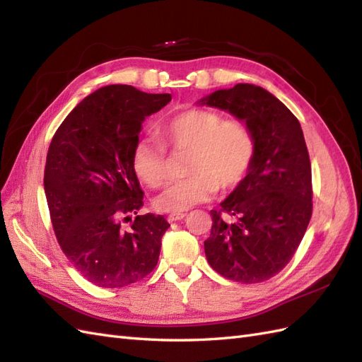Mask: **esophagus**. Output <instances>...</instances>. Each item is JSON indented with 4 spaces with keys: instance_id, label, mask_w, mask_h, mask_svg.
Masks as SVG:
<instances>
[{
    "instance_id": "1",
    "label": "esophagus",
    "mask_w": 362,
    "mask_h": 362,
    "mask_svg": "<svg viewBox=\"0 0 362 362\" xmlns=\"http://www.w3.org/2000/svg\"><path fill=\"white\" fill-rule=\"evenodd\" d=\"M187 216V213H171L168 214V221L169 222H174V221H180Z\"/></svg>"
}]
</instances>
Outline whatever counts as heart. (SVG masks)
<instances>
[{"mask_svg":"<svg viewBox=\"0 0 362 362\" xmlns=\"http://www.w3.org/2000/svg\"><path fill=\"white\" fill-rule=\"evenodd\" d=\"M161 140L173 153L189 152L185 180L160 194L153 206L182 213L209 201L221 191L232 189L249 174L257 152V138L243 119H224L222 115L191 109L174 115L161 126ZM165 146L152 136H141L134 149V169L149 188H161L169 180Z\"/></svg>","mask_w":362,"mask_h":362,"instance_id":"heart-1","label":"heart"}]
</instances>
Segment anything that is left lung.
I'll return each instance as SVG.
<instances>
[{
	"instance_id": "8db88e82",
	"label": "left lung",
	"mask_w": 362,
	"mask_h": 362,
	"mask_svg": "<svg viewBox=\"0 0 362 362\" xmlns=\"http://www.w3.org/2000/svg\"><path fill=\"white\" fill-rule=\"evenodd\" d=\"M252 127L257 152L245 179L219 210L204 243L210 266L228 280L259 283L286 266L313 214L311 161L298 119L267 90L236 83L199 101Z\"/></svg>"
}]
</instances>
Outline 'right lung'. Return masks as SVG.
Segmentation results:
<instances>
[{
    "label": "right lung",
    "mask_w": 362,
    "mask_h": 362,
    "mask_svg": "<svg viewBox=\"0 0 362 362\" xmlns=\"http://www.w3.org/2000/svg\"><path fill=\"white\" fill-rule=\"evenodd\" d=\"M169 101V93L107 86L82 99L52 136L45 193L54 233L78 272L99 288L127 286L157 266L169 224L160 214H138L143 191L134 149L143 121Z\"/></svg>",
    "instance_id": "right-lung-1"
}]
</instances>
